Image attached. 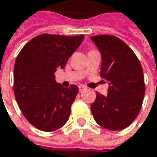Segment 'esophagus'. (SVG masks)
I'll return each instance as SVG.
<instances>
[{
    "label": "esophagus",
    "instance_id": "34e87169",
    "mask_svg": "<svg viewBox=\"0 0 157 157\" xmlns=\"http://www.w3.org/2000/svg\"><path fill=\"white\" fill-rule=\"evenodd\" d=\"M79 91H80V93H82V92H83L84 90H86V87L85 86H83V85H79Z\"/></svg>",
    "mask_w": 157,
    "mask_h": 157
}]
</instances>
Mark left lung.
I'll use <instances>...</instances> for the list:
<instances>
[{"instance_id":"obj_1","label":"left lung","mask_w":157,"mask_h":157,"mask_svg":"<svg viewBox=\"0 0 157 157\" xmlns=\"http://www.w3.org/2000/svg\"><path fill=\"white\" fill-rule=\"evenodd\" d=\"M102 55L101 77L109 83L107 95L96 93L91 111L96 123L112 130H123L137 117L145 86L141 63L124 41L113 35L92 36Z\"/></svg>"}]
</instances>
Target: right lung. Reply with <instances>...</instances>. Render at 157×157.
Masks as SVG:
<instances>
[{"label": "right lung", "instance_id": "right-lung-1", "mask_svg": "<svg viewBox=\"0 0 157 157\" xmlns=\"http://www.w3.org/2000/svg\"><path fill=\"white\" fill-rule=\"evenodd\" d=\"M83 38L82 34H40L28 42L16 58V102L28 122L41 131H56L69 119L78 87H63L55 82L54 73L64 68Z\"/></svg>", "mask_w": 157, "mask_h": 157}]
</instances>
